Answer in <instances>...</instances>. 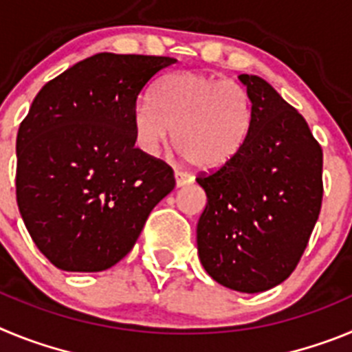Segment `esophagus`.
I'll return each instance as SVG.
<instances>
[{
    "mask_svg": "<svg viewBox=\"0 0 352 352\" xmlns=\"http://www.w3.org/2000/svg\"><path fill=\"white\" fill-rule=\"evenodd\" d=\"M174 179H176V186H186L190 185L192 182H194V176L188 173H176L174 174Z\"/></svg>",
    "mask_w": 352,
    "mask_h": 352,
    "instance_id": "1",
    "label": "esophagus"
}]
</instances>
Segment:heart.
<instances>
[{
    "mask_svg": "<svg viewBox=\"0 0 352 352\" xmlns=\"http://www.w3.org/2000/svg\"><path fill=\"white\" fill-rule=\"evenodd\" d=\"M132 129L148 155H157L174 129V148L197 169L214 170L227 166L247 142L252 102L234 80L185 70L162 80L153 100L133 107Z\"/></svg>",
    "mask_w": 352,
    "mask_h": 352,
    "instance_id": "heart-1",
    "label": "heart"
}]
</instances>
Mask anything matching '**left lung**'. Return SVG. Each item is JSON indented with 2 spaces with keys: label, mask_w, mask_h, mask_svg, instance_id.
<instances>
[{
  "label": "left lung",
  "mask_w": 352,
  "mask_h": 352,
  "mask_svg": "<svg viewBox=\"0 0 352 352\" xmlns=\"http://www.w3.org/2000/svg\"><path fill=\"white\" fill-rule=\"evenodd\" d=\"M252 129L227 166L201 174L208 197L197 252L208 275L239 292H263L294 272L322 203V149L305 118L257 76L241 74Z\"/></svg>",
  "instance_id": "obj_1"
}]
</instances>
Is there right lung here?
Masks as SVG:
<instances>
[{
	"instance_id": "add662e5",
	"label": "right lung",
	"mask_w": 352,
	"mask_h": 352,
	"mask_svg": "<svg viewBox=\"0 0 352 352\" xmlns=\"http://www.w3.org/2000/svg\"><path fill=\"white\" fill-rule=\"evenodd\" d=\"M174 58L100 52L49 80L17 133V206L63 272H104L132 250L174 188L166 162L135 148L132 113Z\"/></svg>"
}]
</instances>
